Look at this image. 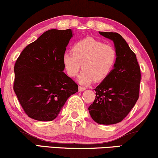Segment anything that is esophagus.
I'll return each mask as SVG.
<instances>
[{
	"mask_svg": "<svg viewBox=\"0 0 158 158\" xmlns=\"http://www.w3.org/2000/svg\"><path fill=\"white\" fill-rule=\"evenodd\" d=\"M85 89H86L85 87H81V86H79V92L84 91V90H85Z\"/></svg>",
	"mask_w": 158,
	"mask_h": 158,
	"instance_id": "34e87169",
	"label": "esophagus"
}]
</instances>
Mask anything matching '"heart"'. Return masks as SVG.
I'll list each match as a JSON object with an SVG mask.
<instances>
[{
  "mask_svg": "<svg viewBox=\"0 0 158 158\" xmlns=\"http://www.w3.org/2000/svg\"><path fill=\"white\" fill-rule=\"evenodd\" d=\"M72 52L63 55V65L71 77H76L82 67L84 70L79 77L81 84H88L93 79L95 81L103 80L111 73L117 63L114 47L92 37L76 42Z\"/></svg>",
  "mask_w": 158,
  "mask_h": 158,
  "instance_id": "b5f03b06",
  "label": "heart"
}]
</instances>
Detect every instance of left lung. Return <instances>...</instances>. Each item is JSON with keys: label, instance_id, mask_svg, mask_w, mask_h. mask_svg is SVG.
Here are the masks:
<instances>
[{"label": "left lung", "instance_id": "1", "mask_svg": "<svg viewBox=\"0 0 158 158\" xmlns=\"http://www.w3.org/2000/svg\"><path fill=\"white\" fill-rule=\"evenodd\" d=\"M99 33L114 41L117 59L111 73L95 88V98L88 109L97 123L113 125L123 121L139 99L141 70L136 55L121 35Z\"/></svg>", "mask_w": 158, "mask_h": 158}]
</instances>
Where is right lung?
<instances>
[{
	"label": "right lung",
	"instance_id": "1",
	"mask_svg": "<svg viewBox=\"0 0 158 158\" xmlns=\"http://www.w3.org/2000/svg\"><path fill=\"white\" fill-rule=\"evenodd\" d=\"M71 29H52L23 49L15 65L14 91L25 113L38 121H52L77 84L63 72V56Z\"/></svg>",
	"mask_w": 158,
	"mask_h": 158
}]
</instances>
